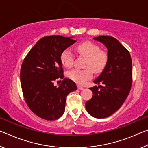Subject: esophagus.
<instances>
[{"instance_id":"obj_1","label":"esophagus","mask_w":148,"mask_h":148,"mask_svg":"<svg viewBox=\"0 0 148 148\" xmlns=\"http://www.w3.org/2000/svg\"><path fill=\"white\" fill-rule=\"evenodd\" d=\"M77 87H78V89H79V90H83L84 88L82 86H81L80 85H77Z\"/></svg>"}]
</instances>
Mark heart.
<instances>
[{
	"label": "heart",
	"mask_w": 148,
	"mask_h": 148,
	"mask_svg": "<svg viewBox=\"0 0 148 148\" xmlns=\"http://www.w3.org/2000/svg\"><path fill=\"white\" fill-rule=\"evenodd\" d=\"M76 50L87 57L85 63L86 69H74L67 72L70 79L79 84H83L92 77V70L95 73L101 72L107 64L108 57L107 53L100 51V47L93 42L84 41L76 46ZM60 62L64 67L70 68L74 64V55L71 50L66 49L60 54Z\"/></svg>",
	"instance_id": "obj_1"
}]
</instances>
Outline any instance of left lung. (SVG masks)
Segmentation results:
<instances>
[{"label": "left lung", "mask_w": 148, "mask_h": 148, "mask_svg": "<svg viewBox=\"0 0 148 148\" xmlns=\"http://www.w3.org/2000/svg\"><path fill=\"white\" fill-rule=\"evenodd\" d=\"M93 39L106 47L108 60L93 81L99 86L90 88L93 95L86 103V108L91 116L103 119L115 112L128 97L132 86V59L127 49L114 37L101 36Z\"/></svg>", "instance_id": "obj_1"}]
</instances>
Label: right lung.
<instances>
[{
  "instance_id": "add662e5",
  "label": "right lung",
  "mask_w": 148,
  "mask_h": 148,
  "mask_svg": "<svg viewBox=\"0 0 148 148\" xmlns=\"http://www.w3.org/2000/svg\"><path fill=\"white\" fill-rule=\"evenodd\" d=\"M61 36H46L37 42L22 62L21 86L27 105L41 119L57 120L64 112L66 96L76 90L73 81L64 78L58 87L53 81L63 79L60 54L76 41Z\"/></svg>"
}]
</instances>
